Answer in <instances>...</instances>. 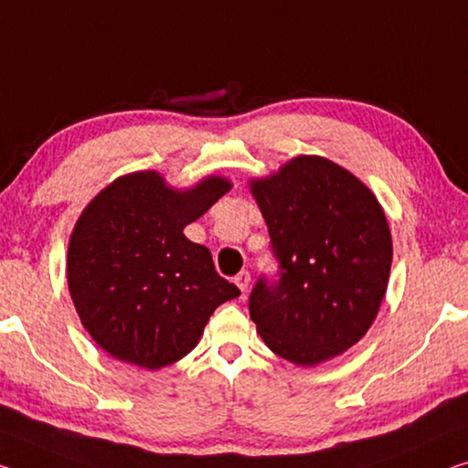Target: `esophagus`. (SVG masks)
I'll use <instances>...</instances> for the list:
<instances>
[{"mask_svg": "<svg viewBox=\"0 0 468 468\" xmlns=\"http://www.w3.org/2000/svg\"><path fill=\"white\" fill-rule=\"evenodd\" d=\"M233 281H235V285L241 289V292H246L248 285H250V272H248V271H241V272H237Z\"/></svg>", "mask_w": 468, "mask_h": 468, "instance_id": "34e87169", "label": "esophagus"}]
</instances>
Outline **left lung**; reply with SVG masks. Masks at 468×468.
Listing matches in <instances>:
<instances>
[{"instance_id": "1", "label": "left lung", "mask_w": 468, "mask_h": 468, "mask_svg": "<svg viewBox=\"0 0 468 468\" xmlns=\"http://www.w3.org/2000/svg\"><path fill=\"white\" fill-rule=\"evenodd\" d=\"M279 264L250 293V316L271 350L314 367L373 324L391 269V233L377 197L335 162L298 155L251 181Z\"/></svg>"}]
</instances>
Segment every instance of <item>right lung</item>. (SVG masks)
<instances>
[{
	"label": "right lung",
	"instance_id": "add662e5",
	"mask_svg": "<svg viewBox=\"0 0 468 468\" xmlns=\"http://www.w3.org/2000/svg\"><path fill=\"white\" fill-rule=\"evenodd\" d=\"M231 189L207 176L189 191L154 170L121 176L85 207L69 243L74 308L101 350L162 368L197 346L214 310L239 289L214 271L206 246L183 235Z\"/></svg>",
	"mask_w": 468,
	"mask_h": 468
}]
</instances>
